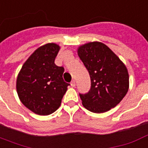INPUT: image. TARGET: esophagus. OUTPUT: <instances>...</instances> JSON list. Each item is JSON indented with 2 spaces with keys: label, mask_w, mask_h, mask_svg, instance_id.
I'll use <instances>...</instances> for the list:
<instances>
[{
  "label": "esophagus",
  "mask_w": 148,
  "mask_h": 148,
  "mask_svg": "<svg viewBox=\"0 0 148 148\" xmlns=\"http://www.w3.org/2000/svg\"><path fill=\"white\" fill-rule=\"evenodd\" d=\"M71 85L72 86V87H75V85H75V81H74V80H73V81L71 82Z\"/></svg>",
  "instance_id": "esophagus-1"
}]
</instances>
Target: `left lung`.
<instances>
[{"instance_id": "1", "label": "left lung", "mask_w": 148, "mask_h": 148, "mask_svg": "<svg viewBox=\"0 0 148 148\" xmlns=\"http://www.w3.org/2000/svg\"><path fill=\"white\" fill-rule=\"evenodd\" d=\"M77 54L91 79L89 91L79 93L83 106L93 113L114 108L129 89V74L124 63L106 45L97 41L81 46Z\"/></svg>"}]
</instances>
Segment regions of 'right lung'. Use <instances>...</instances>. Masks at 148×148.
Listing matches in <instances>:
<instances>
[{
	"label": "right lung",
	"mask_w": 148,
	"mask_h": 148,
	"mask_svg": "<svg viewBox=\"0 0 148 148\" xmlns=\"http://www.w3.org/2000/svg\"><path fill=\"white\" fill-rule=\"evenodd\" d=\"M60 46L53 43L38 48L25 62L17 77L18 97L39 115L51 114L60 108L70 84L63 81L64 68L55 64Z\"/></svg>",
	"instance_id": "add662e5"
}]
</instances>
